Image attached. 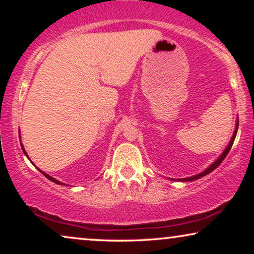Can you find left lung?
<instances>
[{
	"label": "left lung",
	"mask_w": 254,
	"mask_h": 254,
	"mask_svg": "<svg viewBox=\"0 0 254 254\" xmlns=\"http://www.w3.org/2000/svg\"><path fill=\"white\" fill-rule=\"evenodd\" d=\"M237 129H238V120H237V123H236V129H235V133H234V135H232V137H231V140H230V142H229V144H228V147L225 148V150L223 151V154H222L220 157H218L216 161H215L213 164L211 165H209V168H207L206 170H204L203 172H201V173H199V175H195V176H192V177H189V178H182V179H173V180H179V182H193V180H196V179H199V178H201V177H204V176H207L208 173H210L211 171H214L215 169L217 168L218 165L221 164L222 162H223V159L227 157V155L229 154V151H230V149H231V147H232V144H234V141H235V137H236V134H237Z\"/></svg>",
	"instance_id": "left-lung-1"
}]
</instances>
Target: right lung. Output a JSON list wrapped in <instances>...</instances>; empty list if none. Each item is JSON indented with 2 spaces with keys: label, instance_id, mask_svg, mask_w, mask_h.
Segmentation results:
<instances>
[{
  "label": "right lung",
  "instance_id": "right-lung-1",
  "mask_svg": "<svg viewBox=\"0 0 254 254\" xmlns=\"http://www.w3.org/2000/svg\"><path fill=\"white\" fill-rule=\"evenodd\" d=\"M19 137H20V136H19ZM20 145H22L23 152H24V154H25V156H26V157H27V154H26L25 149H24V147H23V144H22V143H20ZM39 171H40L41 173H43V175H44L45 177H46V178H47V179H50V180H51V182H53V183H55V184H59V185H64V184H62L61 182H59V180H57V179H55V178H53V177H51L50 175H47V173H45V172H43V171H41V170H39Z\"/></svg>",
  "mask_w": 254,
  "mask_h": 254
}]
</instances>
